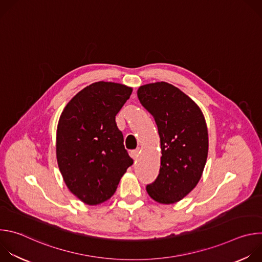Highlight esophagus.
<instances>
[{
    "label": "esophagus",
    "mask_w": 262,
    "mask_h": 262,
    "mask_svg": "<svg viewBox=\"0 0 262 262\" xmlns=\"http://www.w3.org/2000/svg\"><path fill=\"white\" fill-rule=\"evenodd\" d=\"M139 155H140V149H139V148L130 151V157L133 158V160H137L138 157H139Z\"/></svg>",
    "instance_id": "34e87169"
}]
</instances>
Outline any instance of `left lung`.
<instances>
[{"instance_id":"1","label":"left lung","mask_w":262,"mask_h":262,"mask_svg":"<svg viewBox=\"0 0 262 262\" xmlns=\"http://www.w3.org/2000/svg\"><path fill=\"white\" fill-rule=\"evenodd\" d=\"M138 97L155 118L162 148L160 173L146 191L157 202L175 203L202 176L208 152L204 116L188 95L165 82L140 87Z\"/></svg>"}]
</instances>
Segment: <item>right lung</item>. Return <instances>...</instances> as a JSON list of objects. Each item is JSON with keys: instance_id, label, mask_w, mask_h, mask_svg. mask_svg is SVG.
I'll use <instances>...</instances> for the list:
<instances>
[{"instance_id": "add662e5", "label": "right lung", "mask_w": 262, "mask_h": 262, "mask_svg": "<svg viewBox=\"0 0 262 262\" xmlns=\"http://www.w3.org/2000/svg\"><path fill=\"white\" fill-rule=\"evenodd\" d=\"M133 89L117 83H93L65 106L57 128L56 154L69 191L89 205L110 199L133 165L115 116Z\"/></svg>"}]
</instances>
